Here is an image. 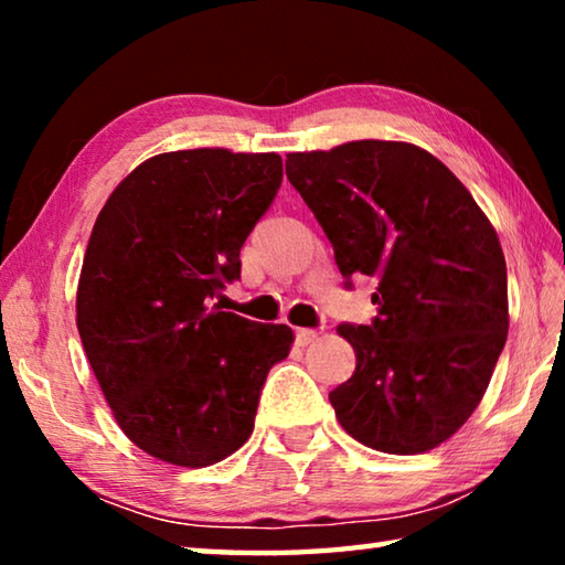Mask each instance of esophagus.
Listing matches in <instances>:
<instances>
[{"mask_svg":"<svg viewBox=\"0 0 565 565\" xmlns=\"http://www.w3.org/2000/svg\"><path fill=\"white\" fill-rule=\"evenodd\" d=\"M317 337V329H296V343H299V347H306V343H311Z\"/></svg>","mask_w":565,"mask_h":565,"instance_id":"1","label":"esophagus"}]
</instances>
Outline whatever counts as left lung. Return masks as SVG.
Listing matches in <instances>:
<instances>
[{"label": "left lung", "mask_w": 565, "mask_h": 565, "mask_svg": "<svg viewBox=\"0 0 565 565\" xmlns=\"http://www.w3.org/2000/svg\"><path fill=\"white\" fill-rule=\"evenodd\" d=\"M286 177L333 246L347 286L379 281L369 327L341 323L356 371L329 394L343 431L384 454L431 451L489 388L509 284L493 226L434 154L363 139L286 154Z\"/></svg>", "instance_id": "left-lung-1"}]
</instances>
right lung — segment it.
Instances as JSON below:
<instances>
[{
  "instance_id": "1",
  "label": "right lung",
  "mask_w": 565,
  "mask_h": 565,
  "mask_svg": "<svg viewBox=\"0 0 565 565\" xmlns=\"http://www.w3.org/2000/svg\"><path fill=\"white\" fill-rule=\"evenodd\" d=\"M279 154L186 149L147 159L92 228L76 329L124 434L159 461L204 468L254 431L284 323L222 311L238 252L281 186Z\"/></svg>"
}]
</instances>
